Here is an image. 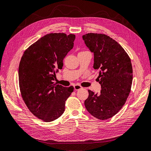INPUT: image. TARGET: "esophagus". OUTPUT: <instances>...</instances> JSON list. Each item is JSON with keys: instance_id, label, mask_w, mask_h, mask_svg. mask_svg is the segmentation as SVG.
<instances>
[{"instance_id": "esophagus-1", "label": "esophagus", "mask_w": 151, "mask_h": 151, "mask_svg": "<svg viewBox=\"0 0 151 151\" xmlns=\"http://www.w3.org/2000/svg\"><path fill=\"white\" fill-rule=\"evenodd\" d=\"M74 90H80L81 88H82V86H80V85H79V84H76V85H75V86H74Z\"/></svg>"}]
</instances>
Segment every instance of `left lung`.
Masks as SVG:
<instances>
[{
  "label": "left lung",
  "instance_id": "obj_1",
  "mask_svg": "<svg viewBox=\"0 0 151 151\" xmlns=\"http://www.w3.org/2000/svg\"><path fill=\"white\" fill-rule=\"evenodd\" d=\"M82 38L93 52V68L99 71L96 81L101 87L99 94L88 90L84 104L95 118L107 119L121 110L130 93L132 81L131 59L121 45L105 34L90 33Z\"/></svg>",
  "mask_w": 151,
  "mask_h": 151
}]
</instances>
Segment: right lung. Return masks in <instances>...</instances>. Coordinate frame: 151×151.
<instances>
[{
	"mask_svg": "<svg viewBox=\"0 0 151 151\" xmlns=\"http://www.w3.org/2000/svg\"><path fill=\"white\" fill-rule=\"evenodd\" d=\"M75 39L73 34H47L29 46L21 58L19 81L22 99L31 113L45 122L62 115L65 101L74 91L72 86L64 87L52 81Z\"/></svg>",
	"mask_w": 151,
	"mask_h": 151,
	"instance_id": "add662e5",
	"label": "right lung"
}]
</instances>
